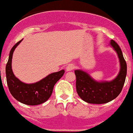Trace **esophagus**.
<instances>
[{"instance_id": "1", "label": "esophagus", "mask_w": 133, "mask_h": 133, "mask_svg": "<svg viewBox=\"0 0 133 133\" xmlns=\"http://www.w3.org/2000/svg\"><path fill=\"white\" fill-rule=\"evenodd\" d=\"M75 65L70 64H69V65L66 66V70L67 72L68 71H71V70H72L74 69H75Z\"/></svg>"}]
</instances>
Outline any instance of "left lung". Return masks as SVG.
Instances as JSON below:
<instances>
[{
  "label": "left lung",
  "mask_w": 133,
  "mask_h": 133,
  "mask_svg": "<svg viewBox=\"0 0 133 133\" xmlns=\"http://www.w3.org/2000/svg\"><path fill=\"white\" fill-rule=\"evenodd\" d=\"M109 45L116 51L120 63V70L116 78L110 81H97L81 69L75 70L76 89L82 100L91 104H104L118 97L123 89L127 76V63L119 46L113 40Z\"/></svg>",
  "instance_id": "obj_1"
}]
</instances>
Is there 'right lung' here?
<instances>
[{
	"label": "right lung",
	"instance_id": "add662e5",
	"mask_svg": "<svg viewBox=\"0 0 133 133\" xmlns=\"http://www.w3.org/2000/svg\"><path fill=\"white\" fill-rule=\"evenodd\" d=\"M23 39L15 44L10 51L6 66V76L9 89L12 97L20 103L27 105H38L44 103L52 95L54 86L63 77L64 70L53 72L35 83H24L16 78L12 69V55Z\"/></svg>",
	"mask_w": 133,
	"mask_h": 133
}]
</instances>
